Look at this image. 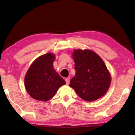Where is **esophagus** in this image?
Segmentation results:
<instances>
[{"mask_svg": "<svg viewBox=\"0 0 135 135\" xmlns=\"http://www.w3.org/2000/svg\"><path fill=\"white\" fill-rule=\"evenodd\" d=\"M65 81H66V85H68V84H69V82H70V80H69V79H68V78H66V79H65Z\"/></svg>", "mask_w": 135, "mask_h": 135, "instance_id": "obj_1", "label": "esophagus"}]
</instances>
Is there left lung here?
Here are the masks:
<instances>
[{"label":"left lung","mask_w":135,"mask_h":135,"mask_svg":"<svg viewBox=\"0 0 135 135\" xmlns=\"http://www.w3.org/2000/svg\"><path fill=\"white\" fill-rule=\"evenodd\" d=\"M75 76L70 86L81 98L93 101L108 91L111 78L102 59L90 50H76L73 53Z\"/></svg>","instance_id":"1"}]
</instances>
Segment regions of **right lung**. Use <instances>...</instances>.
Returning <instances> with one entry per match:
<instances>
[{
  "label": "right lung",
  "instance_id": "1",
  "mask_svg": "<svg viewBox=\"0 0 135 135\" xmlns=\"http://www.w3.org/2000/svg\"><path fill=\"white\" fill-rule=\"evenodd\" d=\"M55 55L47 53L36 59L25 76L26 90L31 97L39 101H47L58 88L66 84L53 66Z\"/></svg>",
  "mask_w": 135,
  "mask_h": 135
}]
</instances>
